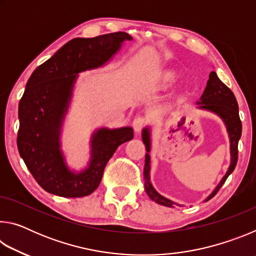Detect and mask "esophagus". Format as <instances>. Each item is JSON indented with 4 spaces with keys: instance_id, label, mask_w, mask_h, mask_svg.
Instances as JSON below:
<instances>
[{
    "instance_id": "34e87169",
    "label": "esophagus",
    "mask_w": 256,
    "mask_h": 256,
    "mask_svg": "<svg viewBox=\"0 0 256 256\" xmlns=\"http://www.w3.org/2000/svg\"><path fill=\"white\" fill-rule=\"evenodd\" d=\"M146 118H144V116H138V118H134V120H133V128H134V131H136V133H138L142 128L146 126Z\"/></svg>"
}]
</instances>
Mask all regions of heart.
<instances>
[{
	"mask_svg": "<svg viewBox=\"0 0 256 256\" xmlns=\"http://www.w3.org/2000/svg\"><path fill=\"white\" fill-rule=\"evenodd\" d=\"M176 78H177V76L175 74L174 72H168V73H166V74H164V80L168 81V82L175 81Z\"/></svg>",
	"mask_w": 256,
	"mask_h": 256,
	"instance_id": "1",
	"label": "heart"
}]
</instances>
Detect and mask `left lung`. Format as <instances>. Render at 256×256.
I'll list each match as a JSON object with an SVG mask.
<instances>
[{"label": "left lung", "instance_id": "1", "mask_svg": "<svg viewBox=\"0 0 256 256\" xmlns=\"http://www.w3.org/2000/svg\"><path fill=\"white\" fill-rule=\"evenodd\" d=\"M200 100L201 102H198V105H200L198 108L216 112V115H219L220 118H222L224 124H226L229 138H230V166H229V170L226 172V175L224 176V178L220 180L219 185L216 186L214 192L206 198V201H209L210 198H214L216 194L218 193V190L222 188V186L224 184V182L228 178V176L232 174L234 170H235L238 160V141H240L242 136V122L240 118V112H238V104L235 98V94H232V90L229 89L224 82L220 81L214 71H212L210 73L204 92H203L201 96ZM142 140H144V144H146V152H148L146 154L144 170L146 192L151 200L157 202L158 204L172 208L175 203L168 200L166 198H164L162 196H160L150 183V132L148 128H144V132H142Z\"/></svg>", "mask_w": 256, "mask_h": 256}]
</instances>
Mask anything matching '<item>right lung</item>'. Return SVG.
<instances>
[{"mask_svg": "<svg viewBox=\"0 0 256 256\" xmlns=\"http://www.w3.org/2000/svg\"><path fill=\"white\" fill-rule=\"evenodd\" d=\"M126 32L74 38L32 72L19 102L18 150L34 178L46 192L64 198L92 194L102 178L108 160L133 128H99L92 136V159L86 170H68L60 150V131L78 73L105 64L120 50Z\"/></svg>", "mask_w": 256, "mask_h": 256, "instance_id": "1", "label": "right lung"}]
</instances>
